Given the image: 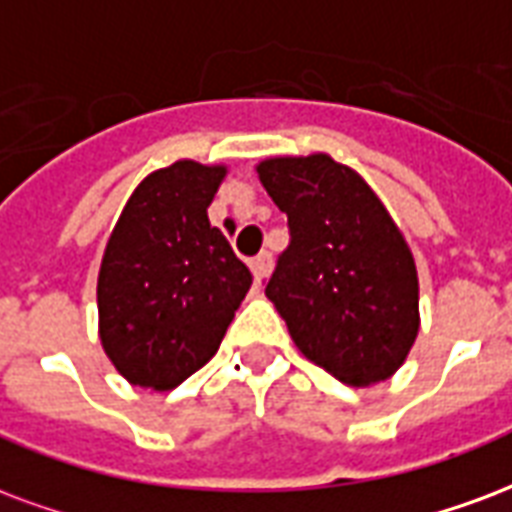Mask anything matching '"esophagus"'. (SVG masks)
<instances>
[{
	"instance_id": "34e87169",
	"label": "esophagus",
	"mask_w": 512,
	"mask_h": 512,
	"mask_svg": "<svg viewBox=\"0 0 512 512\" xmlns=\"http://www.w3.org/2000/svg\"><path fill=\"white\" fill-rule=\"evenodd\" d=\"M255 268L260 276H271V271H274V257H271V252H260L255 257Z\"/></svg>"
}]
</instances>
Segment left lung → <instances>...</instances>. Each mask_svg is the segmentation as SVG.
Here are the masks:
<instances>
[{"mask_svg":"<svg viewBox=\"0 0 512 512\" xmlns=\"http://www.w3.org/2000/svg\"><path fill=\"white\" fill-rule=\"evenodd\" d=\"M257 176L290 227L266 295L295 347L355 388L388 380L420 328L418 271L388 208L328 154L271 157Z\"/></svg>","mask_w":512,"mask_h":512,"instance_id":"1","label":"left lung"}]
</instances>
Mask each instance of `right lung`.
<instances>
[{
	"instance_id": "1",
	"label": "right lung",
	"mask_w": 512,
	"mask_h": 512,
	"mask_svg": "<svg viewBox=\"0 0 512 512\" xmlns=\"http://www.w3.org/2000/svg\"><path fill=\"white\" fill-rule=\"evenodd\" d=\"M225 165L179 160L149 173L113 227L100 279V342L132 385L170 391L206 366L252 287L208 206Z\"/></svg>"
}]
</instances>
